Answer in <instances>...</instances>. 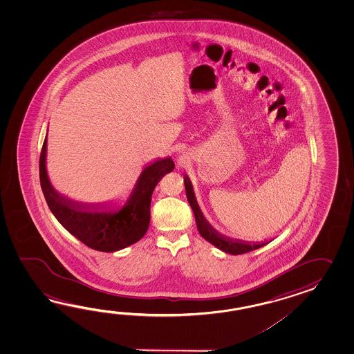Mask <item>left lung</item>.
I'll return each instance as SVG.
<instances>
[{
	"label": "left lung",
	"mask_w": 354,
	"mask_h": 354,
	"mask_svg": "<svg viewBox=\"0 0 354 354\" xmlns=\"http://www.w3.org/2000/svg\"><path fill=\"white\" fill-rule=\"evenodd\" d=\"M183 180H185V188H186L188 203L192 207L194 215H195L197 230L205 241H209L214 247H216V248L225 252V253H229V254H233V256L248 253L250 250L261 248V247H263L271 241L250 243V241H239V239H232V238H227L225 235L216 232L210 225V223L203 216V211H201L198 203L196 201L195 191H194L192 183H191V180L188 178V176H185Z\"/></svg>",
	"instance_id": "obj_1"
}]
</instances>
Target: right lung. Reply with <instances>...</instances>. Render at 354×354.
Wrapping results in <instances>:
<instances>
[{
    "mask_svg": "<svg viewBox=\"0 0 354 354\" xmlns=\"http://www.w3.org/2000/svg\"><path fill=\"white\" fill-rule=\"evenodd\" d=\"M48 136V134H46ZM46 136L39 162V176L46 203L64 229L87 247L111 253L140 241L151 221V194L163 176L174 169L171 157L144 167L127 203H84L54 189L46 172Z\"/></svg>",
    "mask_w": 354,
    "mask_h": 354,
    "instance_id": "add662e5",
    "label": "right lung"
}]
</instances>
